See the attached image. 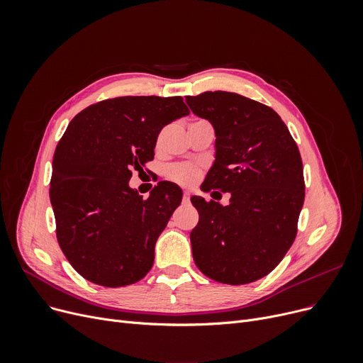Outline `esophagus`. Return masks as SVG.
Returning <instances> with one entry per match:
<instances>
[{
	"mask_svg": "<svg viewBox=\"0 0 363 363\" xmlns=\"http://www.w3.org/2000/svg\"><path fill=\"white\" fill-rule=\"evenodd\" d=\"M189 196H191V191H189V189H184V201H188Z\"/></svg>",
	"mask_w": 363,
	"mask_h": 363,
	"instance_id": "1",
	"label": "esophagus"
}]
</instances>
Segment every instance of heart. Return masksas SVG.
I'll list each match as a JSON object with an SVG mask.
<instances>
[{
	"label": "heart",
	"mask_w": 363,
	"mask_h": 363,
	"mask_svg": "<svg viewBox=\"0 0 363 363\" xmlns=\"http://www.w3.org/2000/svg\"><path fill=\"white\" fill-rule=\"evenodd\" d=\"M199 170L193 164H175L167 169V175L179 184H191L197 178Z\"/></svg>",
	"instance_id": "1"
}]
</instances>
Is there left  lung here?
Returning <instances> with one entry per match:
<instances>
[{
  "label": "left lung",
  "instance_id": "obj_1",
  "mask_svg": "<svg viewBox=\"0 0 363 363\" xmlns=\"http://www.w3.org/2000/svg\"><path fill=\"white\" fill-rule=\"evenodd\" d=\"M215 129V162L203 191L230 193V204L193 196L199 223L189 234L197 268L241 285L268 275L291 247L304 201L301 157L271 107L235 92L185 99Z\"/></svg>",
  "mask_w": 363,
  "mask_h": 363
}]
</instances>
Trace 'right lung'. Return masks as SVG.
Instances as JSON below:
<instances>
[{
  "label": "right lung",
  "mask_w": 363,
  "mask_h": 363,
  "mask_svg": "<svg viewBox=\"0 0 363 363\" xmlns=\"http://www.w3.org/2000/svg\"><path fill=\"white\" fill-rule=\"evenodd\" d=\"M188 114L181 97H119L69 123L54 152L50 199L57 240L85 279L114 289L151 269L182 189L163 181L144 200L129 179L132 169L155 159L162 128Z\"/></svg>",
  "instance_id": "add662e5"
}]
</instances>
